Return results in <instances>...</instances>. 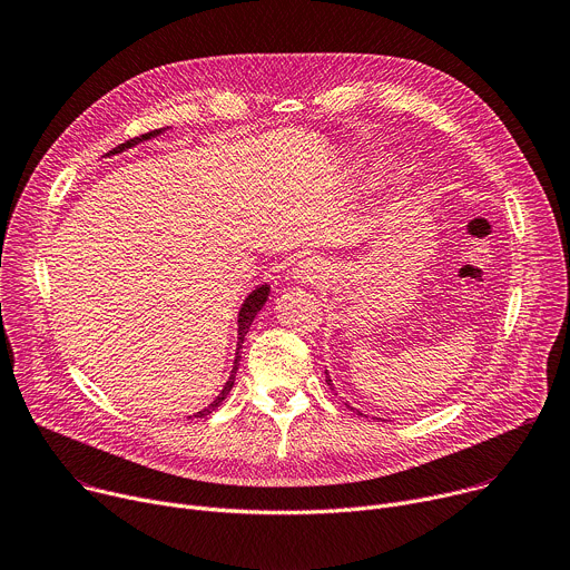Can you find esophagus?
I'll list each match as a JSON object with an SVG mask.
<instances>
[{
    "instance_id": "34e87169",
    "label": "esophagus",
    "mask_w": 570,
    "mask_h": 570,
    "mask_svg": "<svg viewBox=\"0 0 570 570\" xmlns=\"http://www.w3.org/2000/svg\"><path fill=\"white\" fill-rule=\"evenodd\" d=\"M291 275L297 284H320L324 275H327V264L320 257H304L293 266Z\"/></svg>"
}]
</instances>
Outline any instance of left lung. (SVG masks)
I'll return each instance as SVG.
<instances>
[{"instance_id":"obj_1","label":"left lung","mask_w":570,"mask_h":570,"mask_svg":"<svg viewBox=\"0 0 570 570\" xmlns=\"http://www.w3.org/2000/svg\"><path fill=\"white\" fill-rule=\"evenodd\" d=\"M327 383H330V385H332V390H334V383H332V379H330V374H327ZM347 405H350V403H347ZM350 409H352V405H350ZM352 411H354V409H352ZM358 415H363V413H358Z\"/></svg>"}]
</instances>
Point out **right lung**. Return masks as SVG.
Masks as SVG:
<instances>
[{"label": "right lung", "instance_id": "right-lung-1", "mask_svg": "<svg viewBox=\"0 0 570 570\" xmlns=\"http://www.w3.org/2000/svg\"><path fill=\"white\" fill-rule=\"evenodd\" d=\"M165 130H167V128H159V130H150V132H146V135H139V137H135V139H128L126 144H119L117 148H112L108 155L124 153V150H128V148H132V146H137V144H141V141H148V139L161 135ZM268 293H271V286H268V284H262V286H257L246 299H243L240 311H238V320H236V324H238V330H236V356H234V365H232L229 379H227V383L223 385L220 394H218L209 405H205L203 411L194 413L191 417H205V415L214 413V411L218 409V405L225 401V396L229 394V390H232V385H234V381H236V370H238V361H240V354H238V352H240V347H243V341H246V334H248V330H250L253 320H255L257 313L264 308V304H266V299H268ZM191 417H189V420H191Z\"/></svg>", "mask_w": 570, "mask_h": 570}]
</instances>
